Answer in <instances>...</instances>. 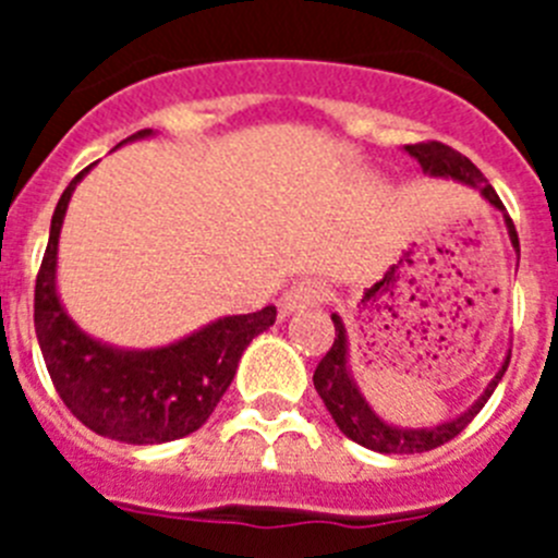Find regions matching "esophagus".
Wrapping results in <instances>:
<instances>
[{"label":"esophagus","mask_w":558,"mask_h":558,"mask_svg":"<svg viewBox=\"0 0 558 558\" xmlns=\"http://www.w3.org/2000/svg\"><path fill=\"white\" fill-rule=\"evenodd\" d=\"M324 299H327V288H324L322 282H299L282 295L279 307H282L284 315H290L299 313V310L315 307V304H322Z\"/></svg>","instance_id":"1"}]
</instances>
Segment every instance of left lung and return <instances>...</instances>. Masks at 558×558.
Returning a JSON list of instances; mask_svg holds the SVG:
<instances>
[{
    "instance_id": "1",
    "label": "left lung",
    "mask_w": 558,
    "mask_h": 558,
    "mask_svg": "<svg viewBox=\"0 0 558 558\" xmlns=\"http://www.w3.org/2000/svg\"><path fill=\"white\" fill-rule=\"evenodd\" d=\"M405 150L411 153L413 159L422 165V170L430 172V175H445V179H456L461 181V184L481 190L483 198L506 215L511 245H514L517 254H520V240H517L514 220L509 218V211H506L502 201L497 198L495 186L486 181V175H483V172L466 159V156L452 150L450 145H441V142H416V145H405ZM332 324H335V340H332V347H329V352L322 357V363L315 366L313 386L315 391H318V397L324 399L327 411L332 413L335 425L340 427V433H343L347 438H352V441H357V445L377 452H427L447 445V441H452V438H456L458 433H461L463 427L470 425L472 418L481 413V408L486 405V399L492 397V391H495L497 383L502 379V374H506L511 360V352H509L506 354L502 368L495 374L489 388H486V393H483V397L477 399L475 405H472L466 413H461L458 418L445 422V425H438V427H425V430H399V427L386 425V422H383L372 408H368L363 393H360L357 386L352 383L347 368V329H343L338 315H332Z\"/></svg>"
}]
</instances>
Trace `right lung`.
<instances>
[{"label": "right lung", "mask_w": 558, "mask_h": 558, "mask_svg": "<svg viewBox=\"0 0 558 558\" xmlns=\"http://www.w3.org/2000/svg\"><path fill=\"white\" fill-rule=\"evenodd\" d=\"M150 131H136L142 140ZM81 170L69 181L49 226V243L36 276L38 347L63 405L88 430L128 441L161 445L198 430L234 379L245 347L276 322V307L229 315L190 338L150 352H122L102 347L72 324L56 293L58 234Z\"/></svg>", "instance_id": "add662e5"}]
</instances>
